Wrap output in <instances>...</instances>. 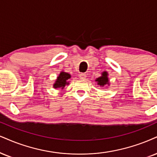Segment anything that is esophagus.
<instances>
[{"label":"esophagus","instance_id":"esophagus-1","mask_svg":"<svg viewBox=\"0 0 157 157\" xmlns=\"http://www.w3.org/2000/svg\"><path fill=\"white\" fill-rule=\"evenodd\" d=\"M79 77H80L81 79H84L86 77V75L85 73H80L79 75Z\"/></svg>","mask_w":157,"mask_h":157}]
</instances>
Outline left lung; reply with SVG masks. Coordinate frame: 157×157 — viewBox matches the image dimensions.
<instances>
[{
  "instance_id": "left-lung-1",
  "label": "left lung",
  "mask_w": 157,
  "mask_h": 157,
  "mask_svg": "<svg viewBox=\"0 0 157 157\" xmlns=\"http://www.w3.org/2000/svg\"><path fill=\"white\" fill-rule=\"evenodd\" d=\"M95 81L98 82V84L100 85V86H104L105 85L109 84V81H108V73L106 71L102 72L101 76L97 78Z\"/></svg>"
}]
</instances>
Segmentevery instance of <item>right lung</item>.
I'll return each instance as SVG.
<instances>
[{
  "label": "right lung",
  "mask_w": 157,
  "mask_h": 157,
  "mask_svg": "<svg viewBox=\"0 0 157 157\" xmlns=\"http://www.w3.org/2000/svg\"><path fill=\"white\" fill-rule=\"evenodd\" d=\"M71 75L66 72L62 71L58 75L57 78L56 79V82L53 85V87L55 89L61 88L63 89L65 86V85H68L69 82H67V80L71 78Z\"/></svg>",
  "instance_id": "add662e5"
}]
</instances>
